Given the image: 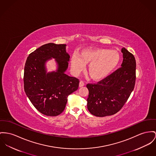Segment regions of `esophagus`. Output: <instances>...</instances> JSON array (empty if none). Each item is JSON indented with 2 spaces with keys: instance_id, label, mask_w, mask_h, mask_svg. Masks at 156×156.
<instances>
[{
  "instance_id": "1",
  "label": "esophagus",
  "mask_w": 156,
  "mask_h": 156,
  "mask_svg": "<svg viewBox=\"0 0 156 156\" xmlns=\"http://www.w3.org/2000/svg\"><path fill=\"white\" fill-rule=\"evenodd\" d=\"M83 86H84V82L82 81V80H81V81H80V83H79V87H82Z\"/></svg>"
}]
</instances>
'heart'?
Returning <instances> with one entry per match:
<instances>
[{"instance_id":"b5f03b06","label":"heart","mask_w":156,"mask_h":156,"mask_svg":"<svg viewBox=\"0 0 156 156\" xmlns=\"http://www.w3.org/2000/svg\"><path fill=\"white\" fill-rule=\"evenodd\" d=\"M120 62L118 52L106 48H89L84 50L80 54L74 52L70 64L76 74L84 70L86 64H89L87 72L94 80H101L106 77L117 67Z\"/></svg>"}]
</instances>
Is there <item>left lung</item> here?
<instances>
[{"mask_svg": "<svg viewBox=\"0 0 156 156\" xmlns=\"http://www.w3.org/2000/svg\"><path fill=\"white\" fill-rule=\"evenodd\" d=\"M121 67L98 83H88L87 106L96 116L104 117L117 113L127 101L135 86L136 62L133 54L122 48Z\"/></svg>", "mask_w": 156, "mask_h": 156, "instance_id": "1", "label": "left lung"}]
</instances>
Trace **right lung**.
<instances>
[{
  "label": "right lung",
  "mask_w": 156,
  "mask_h": 156,
  "mask_svg": "<svg viewBox=\"0 0 156 156\" xmlns=\"http://www.w3.org/2000/svg\"><path fill=\"white\" fill-rule=\"evenodd\" d=\"M66 46L54 43L44 44L31 52L25 62V92L34 107L47 116L62 114L68 96L79 87V80L65 74L70 60ZM51 58L56 59L58 70L47 73L45 62Z\"/></svg>",
  "instance_id": "obj_1"
}]
</instances>
